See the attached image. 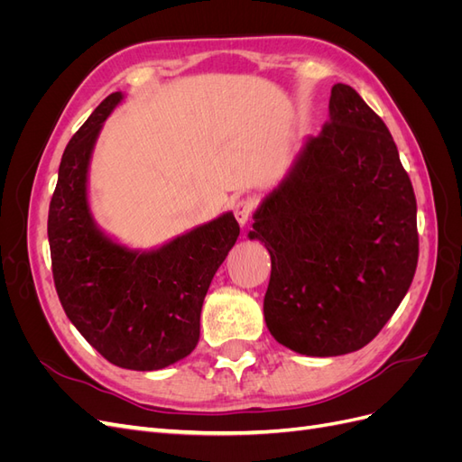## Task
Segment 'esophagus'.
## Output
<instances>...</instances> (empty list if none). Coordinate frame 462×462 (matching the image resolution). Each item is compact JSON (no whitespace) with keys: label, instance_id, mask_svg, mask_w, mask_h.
<instances>
[{"label":"esophagus","instance_id":"esophagus-1","mask_svg":"<svg viewBox=\"0 0 462 462\" xmlns=\"http://www.w3.org/2000/svg\"><path fill=\"white\" fill-rule=\"evenodd\" d=\"M253 208H254V202L250 199H243L233 206L235 217H236V221L241 223V226H246V221L250 219V214H253Z\"/></svg>","mask_w":462,"mask_h":462}]
</instances>
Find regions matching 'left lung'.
Here are the masks:
<instances>
[{
	"mask_svg": "<svg viewBox=\"0 0 462 462\" xmlns=\"http://www.w3.org/2000/svg\"><path fill=\"white\" fill-rule=\"evenodd\" d=\"M253 217L248 239L272 256L265 326L299 355L358 351L412 283V183L385 123L348 85L331 88L329 123L306 136Z\"/></svg>",
	"mask_w": 462,
	"mask_h": 462,
	"instance_id": "1",
	"label": "left lung"
}]
</instances>
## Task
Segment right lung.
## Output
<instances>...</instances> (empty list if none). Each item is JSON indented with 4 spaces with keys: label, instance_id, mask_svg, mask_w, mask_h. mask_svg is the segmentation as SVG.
Here are the masks:
<instances>
[{
    "label": "right lung",
    "instance_id": "1",
    "mask_svg": "<svg viewBox=\"0 0 462 462\" xmlns=\"http://www.w3.org/2000/svg\"><path fill=\"white\" fill-rule=\"evenodd\" d=\"M123 97L109 94L69 141L50 202L48 241L55 291L71 324L111 365L152 372L194 351L204 297L241 229L226 212L143 250L97 227L88 202L90 160Z\"/></svg>",
    "mask_w": 462,
    "mask_h": 462
}]
</instances>
